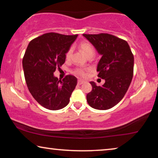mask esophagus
Returning a JSON list of instances; mask_svg holds the SVG:
<instances>
[{"label":"esophagus","instance_id":"esophagus-1","mask_svg":"<svg viewBox=\"0 0 158 158\" xmlns=\"http://www.w3.org/2000/svg\"><path fill=\"white\" fill-rule=\"evenodd\" d=\"M84 83V81H83V80H78V82H77V84L78 85H81Z\"/></svg>","mask_w":158,"mask_h":158}]
</instances>
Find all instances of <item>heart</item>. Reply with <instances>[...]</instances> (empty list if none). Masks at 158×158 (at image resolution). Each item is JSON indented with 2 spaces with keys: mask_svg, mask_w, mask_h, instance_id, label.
Masks as SVG:
<instances>
[{
  "mask_svg": "<svg viewBox=\"0 0 158 158\" xmlns=\"http://www.w3.org/2000/svg\"><path fill=\"white\" fill-rule=\"evenodd\" d=\"M79 47L82 52L84 53V54L86 56H89L90 55H93L94 53V49H93V47L92 45L90 44L89 42H83L79 45ZM72 52H73V49H69L68 52H67L65 56L67 59H69V58L71 57ZM89 70V69L87 68H78L74 69V73L75 74L80 77H85L87 74V71Z\"/></svg>",
  "mask_w": 158,
  "mask_h": 158,
  "instance_id": "1",
  "label": "heart"
}]
</instances>
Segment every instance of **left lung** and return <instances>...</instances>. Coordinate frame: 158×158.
I'll use <instances>...</instances> for the list:
<instances>
[{
	"label": "left lung",
	"mask_w": 158,
	"mask_h": 158,
	"mask_svg": "<svg viewBox=\"0 0 158 158\" xmlns=\"http://www.w3.org/2000/svg\"><path fill=\"white\" fill-rule=\"evenodd\" d=\"M102 56L97 67L98 77L105 80L102 86L90 81L88 104L98 110H106L123 98L132 81L134 56L127 42L107 33L83 34Z\"/></svg>",
	"instance_id": "obj_1"
}]
</instances>
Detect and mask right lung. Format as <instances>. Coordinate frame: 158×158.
Instances as JSON below:
<instances>
[{
	"label": "right lung",
	"mask_w": 158,
	"mask_h": 158,
	"mask_svg": "<svg viewBox=\"0 0 158 158\" xmlns=\"http://www.w3.org/2000/svg\"><path fill=\"white\" fill-rule=\"evenodd\" d=\"M77 36L46 33L31 40L26 50L22 65L28 89L35 100L49 110L68 105L77 84L73 75L63 80L53 75L65 63L66 53Z\"/></svg>",
	"instance_id": "add662e5"
}]
</instances>
